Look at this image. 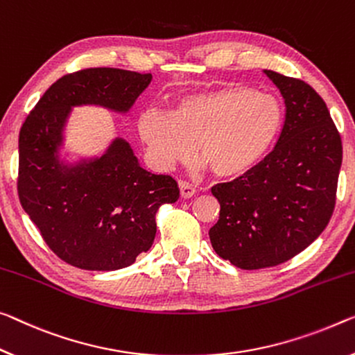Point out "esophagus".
<instances>
[{"label": "esophagus", "instance_id": "esophagus-1", "mask_svg": "<svg viewBox=\"0 0 355 355\" xmlns=\"http://www.w3.org/2000/svg\"><path fill=\"white\" fill-rule=\"evenodd\" d=\"M179 190H181L182 198H190V196H193L196 193V189L193 185L185 181H179Z\"/></svg>", "mask_w": 355, "mask_h": 355}]
</instances>
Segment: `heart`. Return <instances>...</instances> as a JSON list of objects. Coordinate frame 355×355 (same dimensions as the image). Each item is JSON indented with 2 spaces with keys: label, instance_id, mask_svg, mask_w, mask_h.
Masks as SVG:
<instances>
[{
  "label": "heart",
  "instance_id": "1",
  "mask_svg": "<svg viewBox=\"0 0 355 355\" xmlns=\"http://www.w3.org/2000/svg\"><path fill=\"white\" fill-rule=\"evenodd\" d=\"M282 109L275 96L227 85L181 98L171 112L147 107L138 117L146 157L170 170L193 155L220 178H236L265 159L279 135Z\"/></svg>",
  "mask_w": 355,
  "mask_h": 355
}]
</instances>
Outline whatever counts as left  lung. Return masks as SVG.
Wrapping results in <instances>:
<instances>
[{
  "mask_svg": "<svg viewBox=\"0 0 355 355\" xmlns=\"http://www.w3.org/2000/svg\"><path fill=\"white\" fill-rule=\"evenodd\" d=\"M265 73L286 103L276 146L252 170L211 190L220 205L211 244L241 270L284 263L324 232L343 160L341 136L318 92L302 79Z\"/></svg>",
  "mask_w": 355,
  "mask_h": 355,
  "instance_id": "1",
  "label": "left lung"
}]
</instances>
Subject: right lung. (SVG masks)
Here are the masks:
<instances>
[{
  "instance_id": "add662e5",
  "label": "right lung",
  "mask_w": 355,
  "mask_h": 355,
  "mask_svg": "<svg viewBox=\"0 0 355 355\" xmlns=\"http://www.w3.org/2000/svg\"><path fill=\"white\" fill-rule=\"evenodd\" d=\"M152 74L85 68L64 74L36 103L19 135L17 192L21 208L58 259L80 270L132 265L154 243L162 205L179 198L168 174L139 166L132 147L116 139L100 159L62 166L57 146L71 106L128 111Z\"/></svg>"
}]
</instances>
